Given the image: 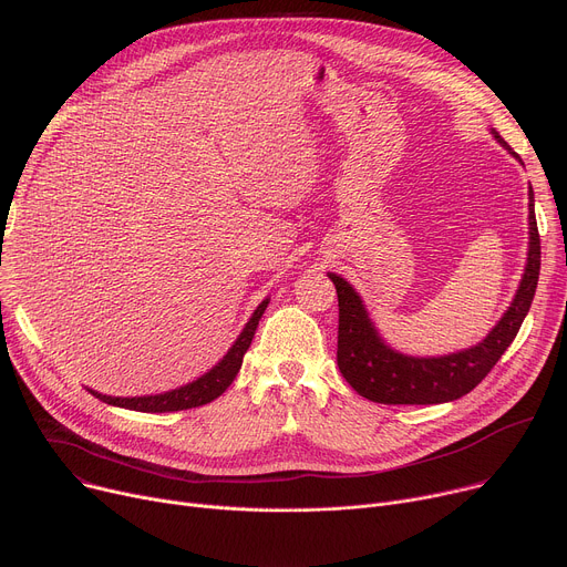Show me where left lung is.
Instances as JSON below:
<instances>
[{"label": "left lung", "instance_id": "8db88e82", "mask_svg": "<svg viewBox=\"0 0 567 567\" xmlns=\"http://www.w3.org/2000/svg\"><path fill=\"white\" fill-rule=\"evenodd\" d=\"M495 138L522 161L497 132ZM540 275V236L529 188V254L517 295L497 327L465 352L439 359L398 354L374 331L354 288L329 275L338 292V368L357 393L379 404H443L474 390L495 368L529 313Z\"/></svg>", "mask_w": 567, "mask_h": 567}]
</instances>
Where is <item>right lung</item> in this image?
<instances>
[{
  "label": "right lung",
  "mask_w": 567,
  "mask_h": 567,
  "mask_svg": "<svg viewBox=\"0 0 567 567\" xmlns=\"http://www.w3.org/2000/svg\"><path fill=\"white\" fill-rule=\"evenodd\" d=\"M266 307H268V299L258 303V309L254 311V316L245 324L243 333L238 336V340L234 342V347L227 352V357L220 363H217L210 372H206L204 377H199L197 381H193L188 385L169 390V393H163V395H150V398H109V395L93 393V390H91V393L97 400L106 402V404L141 411V413H169V411H186V409L204 406V404L220 398L225 390L231 385V381L236 379V374L243 365V357L249 350L251 338H254L256 327H258V320H260V316H264Z\"/></svg>",
  "instance_id": "obj_1"
}]
</instances>
